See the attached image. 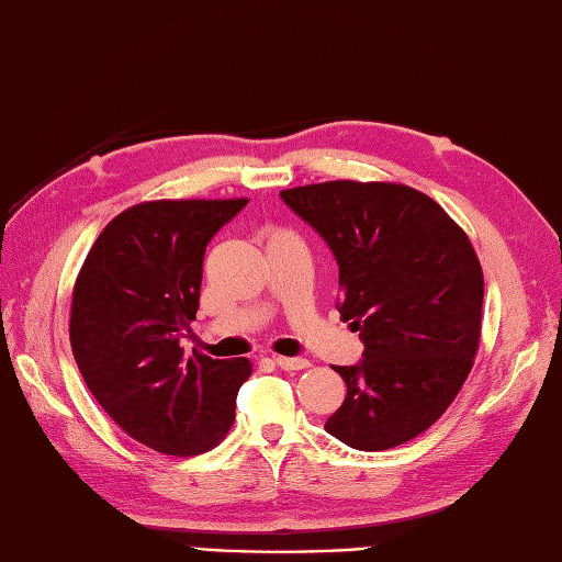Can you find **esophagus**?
<instances>
[{
	"instance_id": "34e87169",
	"label": "esophagus",
	"mask_w": 562,
	"mask_h": 562,
	"mask_svg": "<svg viewBox=\"0 0 562 562\" xmlns=\"http://www.w3.org/2000/svg\"><path fill=\"white\" fill-rule=\"evenodd\" d=\"M273 363H277L281 370H289V372L310 368V360H307V358H285V356H277V358H273Z\"/></svg>"
}]
</instances>
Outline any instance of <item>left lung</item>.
Masks as SVG:
<instances>
[{
    "label": "left lung",
    "instance_id": "8db88e82",
    "mask_svg": "<svg viewBox=\"0 0 562 562\" xmlns=\"http://www.w3.org/2000/svg\"><path fill=\"white\" fill-rule=\"evenodd\" d=\"M281 199L329 245L336 310L366 346L334 366L346 398L324 428L363 452L408 442L454 402L479 351L483 271L467 233L406 184L336 180Z\"/></svg>",
    "mask_w": 562,
    "mask_h": 562
}]
</instances>
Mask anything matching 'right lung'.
<instances>
[{
    "label": "right lung",
    "instance_id": "1",
    "mask_svg": "<svg viewBox=\"0 0 562 562\" xmlns=\"http://www.w3.org/2000/svg\"><path fill=\"white\" fill-rule=\"evenodd\" d=\"M247 199L136 204L98 235L71 295L69 339L95 402L136 442L190 457L216 447L252 375L247 358L184 356L211 238Z\"/></svg>",
    "mask_w": 562,
    "mask_h": 562
}]
</instances>
